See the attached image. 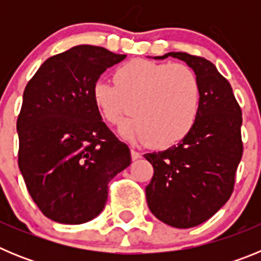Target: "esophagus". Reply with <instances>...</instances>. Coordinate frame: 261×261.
<instances>
[{
    "label": "esophagus",
    "instance_id": "obj_1",
    "mask_svg": "<svg viewBox=\"0 0 261 261\" xmlns=\"http://www.w3.org/2000/svg\"><path fill=\"white\" fill-rule=\"evenodd\" d=\"M130 155H132V159L133 161H137V159H140L141 158V153H138V151H136V150H130Z\"/></svg>",
    "mask_w": 261,
    "mask_h": 261
}]
</instances>
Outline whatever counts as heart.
<instances>
[{
	"mask_svg": "<svg viewBox=\"0 0 261 261\" xmlns=\"http://www.w3.org/2000/svg\"><path fill=\"white\" fill-rule=\"evenodd\" d=\"M112 81L114 85L94 84L93 99L110 125L130 114L120 126L123 137L165 149L180 142L195 126L201 86L187 65L132 60L115 69Z\"/></svg>",
	"mask_w": 261,
	"mask_h": 261,
	"instance_id": "heart-1",
	"label": "heart"
}]
</instances>
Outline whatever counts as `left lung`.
Masks as SVG:
<instances>
[{
	"label": "left lung",
	"instance_id": "8db88e82",
	"mask_svg": "<svg viewBox=\"0 0 261 261\" xmlns=\"http://www.w3.org/2000/svg\"><path fill=\"white\" fill-rule=\"evenodd\" d=\"M197 75L201 107L190 135L165 151L147 153L154 175L146 186V201L159 221L190 229L209 220L230 199L235 172L243 154L242 110L229 81L204 57L170 52Z\"/></svg>",
	"mask_w": 261,
	"mask_h": 261
}]
</instances>
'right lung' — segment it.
Wrapping results in <instances>:
<instances>
[{
  "label": "right lung",
  "mask_w": 261,
  "mask_h": 261,
  "mask_svg": "<svg viewBox=\"0 0 261 261\" xmlns=\"http://www.w3.org/2000/svg\"><path fill=\"white\" fill-rule=\"evenodd\" d=\"M124 59L77 45L45 60L24 89L18 165L32 200L55 222L95 218L108 183L130 165L129 147L103 123L93 99L100 74Z\"/></svg>",
  "instance_id": "obj_1"
}]
</instances>
